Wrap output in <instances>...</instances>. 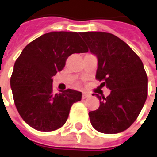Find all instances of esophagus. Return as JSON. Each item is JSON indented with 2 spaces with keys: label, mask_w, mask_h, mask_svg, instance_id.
Instances as JSON below:
<instances>
[{
  "label": "esophagus",
  "mask_w": 157,
  "mask_h": 157,
  "mask_svg": "<svg viewBox=\"0 0 157 157\" xmlns=\"http://www.w3.org/2000/svg\"><path fill=\"white\" fill-rule=\"evenodd\" d=\"M90 96V94H87V93H83L82 94V99H86L87 97Z\"/></svg>",
  "instance_id": "obj_1"
}]
</instances>
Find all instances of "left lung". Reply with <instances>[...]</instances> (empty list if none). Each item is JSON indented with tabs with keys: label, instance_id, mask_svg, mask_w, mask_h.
Returning <instances> with one entry per match:
<instances>
[{
	"label": "left lung",
	"instance_id": "8db88e82",
	"mask_svg": "<svg viewBox=\"0 0 157 157\" xmlns=\"http://www.w3.org/2000/svg\"><path fill=\"white\" fill-rule=\"evenodd\" d=\"M81 36L96 56V77L111 90L107 97L96 94L100 106L89 112L96 131L106 134L124 132L137 119L148 95V77L141 59L126 43L113 34L85 32Z\"/></svg>",
	"mask_w": 157,
	"mask_h": 157
}]
</instances>
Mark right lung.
Returning a JSON list of instances; mask_svg holds the SVG:
<instances>
[{"label": "right lung", "instance_id": "1", "mask_svg": "<svg viewBox=\"0 0 157 157\" xmlns=\"http://www.w3.org/2000/svg\"><path fill=\"white\" fill-rule=\"evenodd\" d=\"M87 52L76 32H51L28 44L16 60L10 79L14 104L27 124L52 132L67 121L82 93L67 89L53 93V76L64 68L71 54Z\"/></svg>", "mask_w": 157, "mask_h": 157}]
</instances>
